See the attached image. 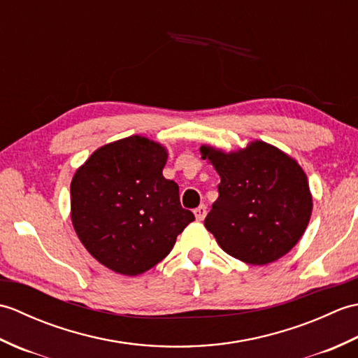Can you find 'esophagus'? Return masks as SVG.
I'll return each mask as SVG.
<instances>
[{
	"mask_svg": "<svg viewBox=\"0 0 358 358\" xmlns=\"http://www.w3.org/2000/svg\"><path fill=\"white\" fill-rule=\"evenodd\" d=\"M194 214H195V218L199 220V222H201V220H204V217L208 214V208L204 206V204H201V206H199L194 210Z\"/></svg>",
	"mask_w": 358,
	"mask_h": 358,
	"instance_id": "1",
	"label": "esophagus"
}]
</instances>
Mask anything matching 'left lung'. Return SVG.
Masks as SVG:
<instances>
[{
    "mask_svg": "<svg viewBox=\"0 0 358 358\" xmlns=\"http://www.w3.org/2000/svg\"><path fill=\"white\" fill-rule=\"evenodd\" d=\"M200 150L222 178L204 226L224 252L255 266L287 254L305 232L313 210L301 167L263 141L234 154L208 146Z\"/></svg>",
    "mask_w": 358,
    "mask_h": 358,
    "instance_id": "1",
    "label": "left lung"
}]
</instances>
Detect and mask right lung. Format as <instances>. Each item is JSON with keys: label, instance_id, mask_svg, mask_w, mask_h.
I'll return each instance as SVG.
<instances>
[{"label": "right lung", "instance_id": "1", "mask_svg": "<svg viewBox=\"0 0 358 358\" xmlns=\"http://www.w3.org/2000/svg\"><path fill=\"white\" fill-rule=\"evenodd\" d=\"M166 159L158 143L134 135L95 150L73 175V227L106 268L123 275L154 268L195 220L178 185L163 177Z\"/></svg>", "mask_w": 358, "mask_h": 358}]
</instances>
